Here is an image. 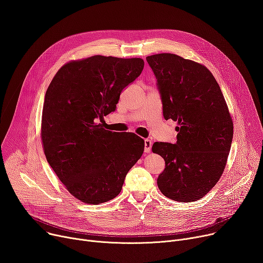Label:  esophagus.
Returning a JSON list of instances; mask_svg holds the SVG:
<instances>
[{
    "mask_svg": "<svg viewBox=\"0 0 263 263\" xmlns=\"http://www.w3.org/2000/svg\"><path fill=\"white\" fill-rule=\"evenodd\" d=\"M151 146H153V142H151L150 140H145V149H144V151H145L146 154L150 153Z\"/></svg>",
    "mask_w": 263,
    "mask_h": 263,
    "instance_id": "1",
    "label": "esophagus"
}]
</instances>
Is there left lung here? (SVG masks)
Here are the masks:
<instances>
[{
    "instance_id": "left-lung-1",
    "label": "left lung",
    "mask_w": 263,
    "mask_h": 263,
    "mask_svg": "<svg viewBox=\"0 0 263 263\" xmlns=\"http://www.w3.org/2000/svg\"><path fill=\"white\" fill-rule=\"evenodd\" d=\"M146 60L158 80L163 116L178 124L176 144L153 145V153L165 161L158 186L170 199L199 200L226 167L233 136L227 103L215 78L202 64L171 53Z\"/></svg>"
}]
</instances>
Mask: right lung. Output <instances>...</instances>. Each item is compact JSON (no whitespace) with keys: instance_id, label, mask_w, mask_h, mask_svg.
Masks as SVG:
<instances>
[{"instance_id":"1","label":"right lung","mask_w":263,"mask_h":263,"mask_svg":"<svg viewBox=\"0 0 263 263\" xmlns=\"http://www.w3.org/2000/svg\"><path fill=\"white\" fill-rule=\"evenodd\" d=\"M143 68L139 58L93 55L65 64L47 89L40 131L44 153L66 190L82 202L115 198L144 153L139 135L108 131L97 122L114 112L120 92Z\"/></svg>"}]
</instances>
